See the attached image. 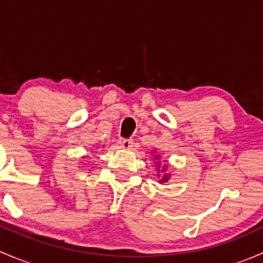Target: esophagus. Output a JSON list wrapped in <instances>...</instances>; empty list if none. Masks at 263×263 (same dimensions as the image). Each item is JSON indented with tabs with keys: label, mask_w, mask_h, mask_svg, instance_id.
<instances>
[{
	"label": "esophagus",
	"mask_w": 263,
	"mask_h": 263,
	"mask_svg": "<svg viewBox=\"0 0 263 263\" xmlns=\"http://www.w3.org/2000/svg\"><path fill=\"white\" fill-rule=\"evenodd\" d=\"M132 144H134V142H132V140H128V139L119 140V142H118L119 147H122V148H129L132 146Z\"/></svg>",
	"instance_id": "esophagus-1"
}]
</instances>
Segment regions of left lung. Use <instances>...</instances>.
I'll use <instances>...</instances> for the list:
<instances>
[{
  "mask_svg": "<svg viewBox=\"0 0 263 263\" xmlns=\"http://www.w3.org/2000/svg\"><path fill=\"white\" fill-rule=\"evenodd\" d=\"M156 158L159 159V156H156ZM158 168H159V165H158ZM166 171V165H164L163 166V169H161V172H165ZM159 172V171H158ZM169 178H171V176H169L168 173H165V174H163V176H161V179H160V183H164V182H168L169 181Z\"/></svg>",
  "mask_w": 263,
  "mask_h": 263,
  "instance_id": "1",
  "label": "left lung"
}]
</instances>
